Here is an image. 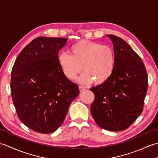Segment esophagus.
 Here are the masks:
<instances>
[{
  "label": "esophagus",
  "mask_w": 158,
  "mask_h": 158,
  "mask_svg": "<svg viewBox=\"0 0 158 158\" xmlns=\"http://www.w3.org/2000/svg\"><path fill=\"white\" fill-rule=\"evenodd\" d=\"M85 89V87H83V86H79V91H80V92L84 91Z\"/></svg>",
  "instance_id": "obj_1"
}]
</instances>
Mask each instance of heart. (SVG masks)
<instances>
[{"label": "heart", "mask_w": 158, "mask_h": 158, "mask_svg": "<svg viewBox=\"0 0 158 158\" xmlns=\"http://www.w3.org/2000/svg\"><path fill=\"white\" fill-rule=\"evenodd\" d=\"M69 51L70 54L62 52L58 56V64L67 79H75L82 66L84 72L78 79L82 84L94 81L102 84L113 75L115 55L110 46L82 40L70 46Z\"/></svg>", "instance_id": "1"}]
</instances>
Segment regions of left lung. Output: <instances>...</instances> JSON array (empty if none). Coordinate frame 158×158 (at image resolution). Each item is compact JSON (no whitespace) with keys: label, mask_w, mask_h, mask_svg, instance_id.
Returning <instances> with one entry per match:
<instances>
[{"label":"left lung","mask_w":158,"mask_h":158,"mask_svg":"<svg viewBox=\"0 0 158 158\" xmlns=\"http://www.w3.org/2000/svg\"><path fill=\"white\" fill-rule=\"evenodd\" d=\"M107 36L113 44L115 69L108 81L90 88L95 96L90 110L98 126L117 132L130 127L143 112L148 76L141 58L124 40Z\"/></svg>","instance_id":"left-lung-1"}]
</instances>
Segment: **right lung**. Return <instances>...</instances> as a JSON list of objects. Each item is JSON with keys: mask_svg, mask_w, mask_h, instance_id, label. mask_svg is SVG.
Here are the masks:
<instances>
[{"mask_svg": "<svg viewBox=\"0 0 158 158\" xmlns=\"http://www.w3.org/2000/svg\"><path fill=\"white\" fill-rule=\"evenodd\" d=\"M68 39L39 36L17 57L11 77V97L17 114L30 129L42 134L62 125L79 86L64 75L58 53Z\"/></svg>", "mask_w": 158, "mask_h": 158, "instance_id": "1", "label": "right lung"}]
</instances>
